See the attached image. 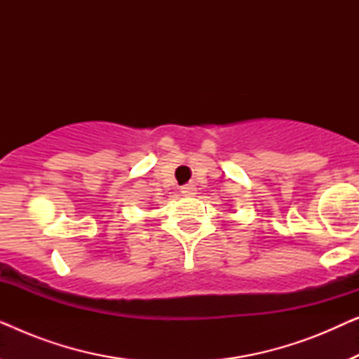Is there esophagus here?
Returning <instances> with one entry per match:
<instances>
[{"label": "esophagus", "instance_id": "34e87169", "mask_svg": "<svg viewBox=\"0 0 359 359\" xmlns=\"http://www.w3.org/2000/svg\"><path fill=\"white\" fill-rule=\"evenodd\" d=\"M181 193L186 194V196L196 194V188H194V184H184L183 188H181Z\"/></svg>", "mask_w": 359, "mask_h": 359}]
</instances>
